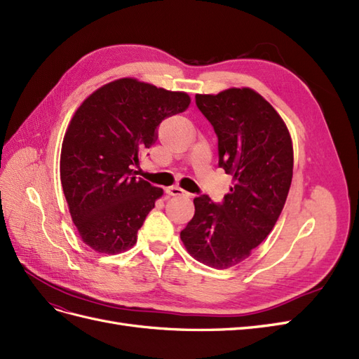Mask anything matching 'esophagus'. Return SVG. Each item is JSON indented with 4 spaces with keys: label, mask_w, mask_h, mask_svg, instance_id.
<instances>
[{
    "label": "esophagus",
    "mask_w": 359,
    "mask_h": 359,
    "mask_svg": "<svg viewBox=\"0 0 359 359\" xmlns=\"http://www.w3.org/2000/svg\"><path fill=\"white\" fill-rule=\"evenodd\" d=\"M165 191H166V194H169V196H184V194H189L186 190H182V189L178 187V186L166 187Z\"/></svg>",
    "instance_id": "esophagus-1"
}]
</instances>
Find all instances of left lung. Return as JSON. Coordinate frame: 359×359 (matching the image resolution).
Returning <instances> with one entry per match:
<instances>
[{"mask_svg":"<svg viewBox=\"0 0 359 359\" xmlns=\"http://www.w3.org/2000/svg\"><path fill=\"white\" fill-rule=\"evenodd\" d=\"M196 106L219 139V166L233 186L220 203L194 198L181 240L199 262L224 269L252 255L277 223L292 182V140L274 107L250 88L196 94Z\"/></svg>","mask_w":359,"mask_h":359,"instance_id":"obj_1","label":"left lung"}]
</instances>
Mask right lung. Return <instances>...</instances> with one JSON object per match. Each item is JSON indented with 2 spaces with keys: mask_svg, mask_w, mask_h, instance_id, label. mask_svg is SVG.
Masks as SVG:
<instances>
[{
  "mask_svg": "<svg viewBox=\"0 0 359 359\" xmlns=\"http://www.w3.org/2000/svg\"><path fill=\"white\" fill-rule=\"evenodd\" d=\"M189 104L186 93L126 78L102 86L76 111L62 140L61 184L82 241L95 252L135 245L163 190L133 168L156 144L163 119Z\"/></svg>",
  "mask_w": 359,
  "mask_h": 359,
  "instance_id": "obj_1",
  "label": "right lung"
}]
</instances>
